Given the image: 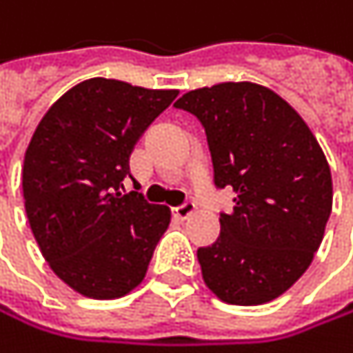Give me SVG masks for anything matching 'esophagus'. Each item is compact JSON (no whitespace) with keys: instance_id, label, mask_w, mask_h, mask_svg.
Masks as SVG:
<instances>
[{"instance_id":"obj_1","label":"esophagus","mask_w":353,"mask_h":353,"mask_svg":"<svg viewBox=\"0 0 353 353\" xmlns=\"http://www.w3.org/2000/svg\"><path fill=\"white\" fill-rule=\"evenodd\" d=\"M196 211V207H194V203H190V201H186L184 205H180V207H175V209H171V213H173V217H178V219H188L192 213Z\"/></svg>"}]
</instances>
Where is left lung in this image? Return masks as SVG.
<instances>
[{"instance_id":"left-lung-1","label":"left lung","mask_w":353,"mask_h":353,"mask_svg":"<svg viewBox=\"0 0 353 353\" xmlns=\"http://www.w3.org/2000/svg\"><path fill=\"white\" fill-rule=\"evenodd\" d=\"M205 128L213 182L234 190L221 236L199 248L203 279L228 304L279 298L310 267L333 207L331 169L298 111L267 86L223 82L175 101Z\"/></svg>"}]
</instances>
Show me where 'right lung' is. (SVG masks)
Wrapping results in <instances>:
<instances>
[{
	"instance_id": "add662e5",
	"label": "right lung",
	"mask_w": 353,
	"mask_h": 353,
	"mask_svg": "<svg viewBox=\"0 0 353 353\" xmlns=\"http://www.w3.org/2000/svg\"><path fill=\"white\" fill-rule=\"evenodd\" d=\"M175 97L90 78L59 97L30 138L22 190L32 236L53 273L86 298L132 292L171 221L167 207L121 190L134 144Z\"/></svg>"
}]
</instances>
